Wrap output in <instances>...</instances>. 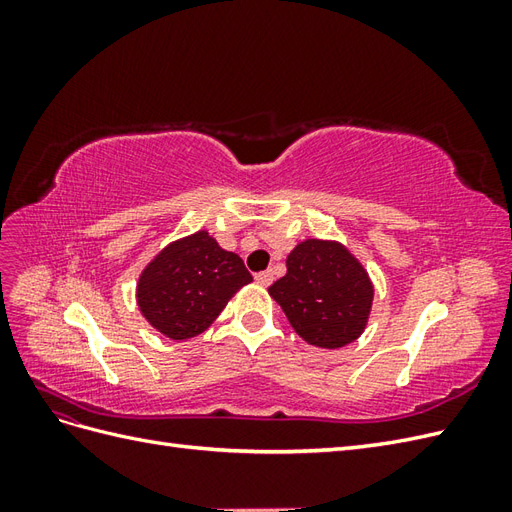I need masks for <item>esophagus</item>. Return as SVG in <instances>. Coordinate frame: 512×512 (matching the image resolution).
<instances>
[{"instance_id":"obj_1","label":"esophagus","mask_w":512,"mask_h":512,"mask_svg":"<svg viewBox=\"0 0 512 512\" xmlns=\"http://www.w3.org/2000/svg\"><path fill=\"white\" fill-rule=\"evenodd\" d=\"M271 282H273V271H262V273H256V284H260V286H271Z\"/></svg>"}]
</instances>
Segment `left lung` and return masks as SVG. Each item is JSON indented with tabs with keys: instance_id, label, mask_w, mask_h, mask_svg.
Returning a JSON list of instances; mask_svg holds the SVG:
<instances>
[{
	"instance_id": "8db88e82",
	"label": "left lung",
	"mask_w": 512,
	"mask_h": 512,
	"mask_svg": "<svg viewBox=\"0 0 512 512\" xmlns=\"http://www.w3.org/2000/svg\"><path fill=\"white\" fill-rule=\"evenodd\" d=\"M269 294L309 346L337 350L367 329L376 290L363 262L342 241L303 239Z\"/></svg>"
}]
</instances>
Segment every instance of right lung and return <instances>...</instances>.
Wrapping results in <instances>:
<instances>
[{
	"instance_id": "1",
	"label": "right lung",
	"mask_w": 512,
	"mask_h": 512,
	"mask_svg": "<svg viewBox=\"0 0 512 512\" xmlns=\"http://www.w3.org/2000/svg\"><path fill=\"white\" fill-rule=\"evenodd\" d=\"M250 282L235 252L224 250L209 230H196L147 262L136 282V305L158 333L183 342L205 333Z\"/></svg>"
}]
</instances>
